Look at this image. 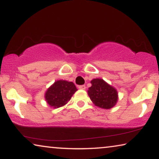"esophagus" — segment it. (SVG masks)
Returning <instances> with one entry per match:
<instances>
[{
	"mask_svg": "<svg viewBox=\"0 0 159 159\" xmlns=\"http://www.w3.org/2000/svg\"><path fill=\"white\" fill-rule=\"evenodd\" d=\"M78 88H79V89H80V90H84V89L86 88V87L84 84H82V85H79L78 86Z\"/></svg>",
	"mask_w": 159,
	"mask_h": 159,
	"instance_id": "obj_1",
	"label": "esophagus"
}]
</instances>
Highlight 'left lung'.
<instances>
[{"mask_svg":"<svg viewBox=\"0 0 159 159\" xmlns=\"http://www.w3.org/2000/svg\"><path fill=\"white\" fill-rule=\"evenodd\" d=\"M92 86L88 93L91 101L100 108H112L117 101V92L115 89L101 79H94L91 81Z\"/></svg>","mask_w":159,"mask_h":159,"instance_id":"1","label":"left lung"}]
</instances>
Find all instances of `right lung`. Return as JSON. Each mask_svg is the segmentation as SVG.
Instances as JSON below:
<instances>
[{"instance_id":"1","label":"right lung","mask_w":159,"mask_h":159,"mask_svg":"<svg viewBox=\"0 0 159 159\" xmlns=\"http://www.w3.org/2000/svg\"><path fill=\"white\" fill-rule=\"evenodd\" d=\"M77 90L73 82L58 80L48 89L45 98L50 106L53 108H59L67 103Z\"/></svg>"}]
</instances>
